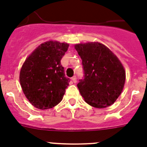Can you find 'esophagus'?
I'll return each mask as SVG.
<instances>
[{
    "label": "esophagus",
    "mask_w": 147,
    "mask_h": 147,
    "mask_svg": "<svg viewBox=\"0 0 147 147\" xmlns=\"http://www.w3.org/2000/svg\"><path fill=\"white\" fill-rule=\"evenodd\" d=\"M71 80H72V82L74 83H76L77 82V78H76V76H73V77L71 78Z\"/></svg>",
    "instance_id": "1"
}]
</instances>
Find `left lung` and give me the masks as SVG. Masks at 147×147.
Here are the masks:
<instances>
[{"instance_id":"8db88e82","label":"left lung","mask_w":147,"mask_h":147,"mask_svg":"<svg viewBox=\"0 0 147 147\" xmlns=\"http://www.w3.org/2000/svg\"><path fill=\"white\" fill-rule=\"evenodd\" d=\"M75 48L82 58L84 74L77 87L85 102L99 109L113 104L125 82V71L120 60L100 43L78 44Z\"/></svg>"}]
</instances>
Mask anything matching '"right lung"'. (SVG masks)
<instances>
[{"mask_svg": "<svg viewBox=\"0 0 147 147\" xmlns=\"http://www.w3.org/2000/svg\"><path fill=\"white\" fill-rule=\"evenodd\" d=\"M68 47L66 43L47 41L23 63L20 84L26 98L37 109L53 108L63 100L70 80L65 76L60 60Z\"/></svg>", "mask_w": 147, "mask_h": 147, "instance_id": "1", "label": "right lung"}]
</instances>
